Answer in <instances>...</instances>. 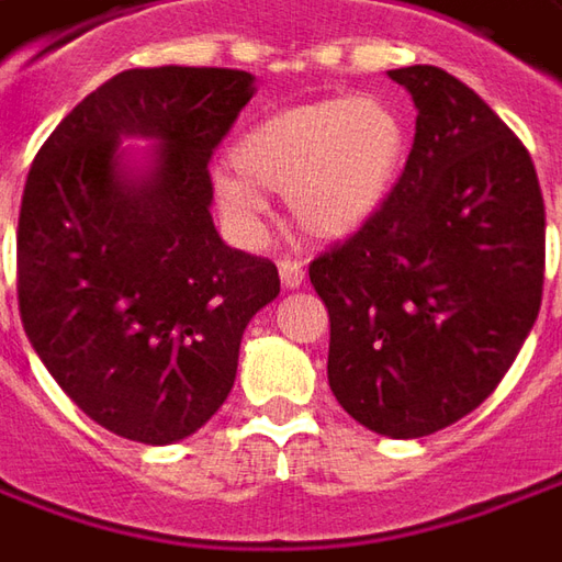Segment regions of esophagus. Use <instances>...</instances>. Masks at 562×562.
Wrapping results in <instances>:
<instances>
[{
	"mask_svg": "<svg viewBox=\"0 0 562 562\" xmlns=\"http://www.w3.org/2000/svg\"><path fill=\"white\" fill-rule=\"evenodd\" d=\"M280 280L285 289H297V285L304 282V265H301V261H292V258H282Z\"/></svg>",
	"mask_w": 562,
	"mask_h": 562,
	"instance_id": "esophagus-1",
	"label": "esophagus"
}]
</instances>
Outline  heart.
<instances>
[{
  "label": "heart",
  "instance_id": "1",
  "mask_svg": "<svg viewBox=\"0 0 562 562\" xmlns=\"http://www.w3.org/2000/svg\"><path fill=\"white\" fill-rule=\"evenodd\" d=\"M406 159V125L372 94L323 98L255 122L217 166L212 190L239 236L261 231L267 193H285L289 215L313 239H345L387 202Z\"/></svg>",
  "mask_w": 562,
  "mask_h": 562
}]
</instances>
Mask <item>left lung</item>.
<instances>
[{
    "label": "left lung",
    "mask_w": 562,
    "mask_h": 562,
    "mask_svg": "<svg viewBox=\"0 0 562 562\" xmlns=\"http://www.w3.org/2000/svg\"><path fill=\"white\" fill-rule=\"evenodd\" d=\"M418 106L387 202L311 261L329 387L362 427L415 440L490 396L536 323L544 200L532 156L440 67L387 72Z\"/></svg>",
    "instance_id": "obj_1"
}]
</instances>
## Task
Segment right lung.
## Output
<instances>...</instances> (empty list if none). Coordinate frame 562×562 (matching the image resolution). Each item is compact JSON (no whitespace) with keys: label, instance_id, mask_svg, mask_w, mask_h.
<instances>
[{"label":"right lung","instance_id":"right-lung-1","mask_svg":"<svg viewBox=\"0 0 562 562\" xmlns=\"http://www.w3.org/2000/svg\"><path fill=\"white\" fill-rule=\"evenodd\" d=\"M251 72H116L42 144L18 217L26 338L91 422L166 446L227 400L249 319L280 295L270 258L231 249L212 224L209 159L249 104ZM160 140L128 179L119 137Z\"/></svg>","mask_w":562,"mask_h":562}]
</instances>
